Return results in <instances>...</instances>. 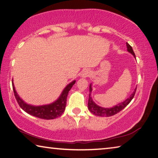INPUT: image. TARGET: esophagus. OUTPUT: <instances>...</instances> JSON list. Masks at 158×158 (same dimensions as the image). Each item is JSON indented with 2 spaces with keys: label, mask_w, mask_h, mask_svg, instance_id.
<instances>
[{
  "label": "esophagus",
  "mask_w": 158,
  "mask_h": 158,
  "mask_svg": "<svg viewBox=\"0 0 158 158\" xmlns=\"http://www.w3.org/2000/svg\"><path fill=\"white\" fill-rule=\"evenodd\" d=\"M90 76V71H88V70H85L83 72H82V76L84 77H89Z\"/></svg>",
  "instance_id": "34e87169"
}]
</instances>
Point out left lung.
<instances>
[{"label": "left lung", "instance_id": "left-lung-1", "mask_svg": "<svg viewBox=\"0 0 158 158\" xmlns=\"http://www.w3.org/2000/svg\"><path fill=\"white\" fill-rule=\"evenodd\" d=\"M126 46H127V50L128 51L131 52L133 56L135 57V54L132 50V46L130 45L128 43L126 42ZM92 85H89V101H88V108H89V111L92 113V114H95L96 116H99V117H111V116L117 114L119 112H121L123 109L125 108V107L128 106V105L131 103L132 99L134 98L135 92H136L137 88L135 89L133 93L132 94L131 96L126 99L125 101H123V103H121L118 105H117L114 107H112V108H104V107H101L96 105L94 102L92 101V97H91V92H92Z\"/></svg>", "mask_w": 158, "mask_h": 158}]
</instances>
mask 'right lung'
I'll use <instances>...</instances> for the list:
<instances>
[{
    "instance_id": "1",
    "label": "right lung",
    "mask_w": 158,
    "mask_h": 158,
    "mask_svg": "<svg viewBox=\"0 0 158 158\" xmlns=\"http://www.w3.org/2000/svg\"><path fill=\"white\" fill-rule=\"evenodd\" d=\"M75 82H76V81H73L65 87L60 98L56 101H55L54 103L51 104L42 106H33L26 103L19 97L17 93H16L13 82L12 87L16 100L22 110H23L27 114L34 116V117L43 118V119L49 120L60 117L62 114L66 107V98H67L69 92L71 89V87H73Z\"/></svg>"
}]
</instances>
